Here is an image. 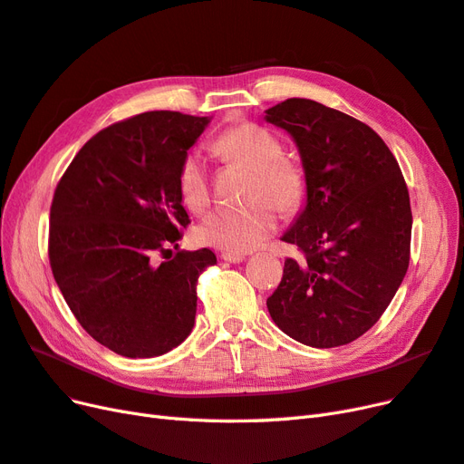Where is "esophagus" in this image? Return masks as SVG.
Returning <instances> with one entry per match:
<instances>
[{"mask_svg": "<svg viewBox=\"0 0 464 464\" xmlns=\"http://www.w3.org/2000/svg\"><path fill=\"white\" fill-rule=\"evenodd\" d=\"M220 259L228 261V263H242V261H246V256L244 254H220Z\"/></svg>", "mask_w": 464, "mask_h": 464, "instance_id": "obj_1", "label": "esophagus"}]
</instances>
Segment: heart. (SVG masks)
I'll list each match as a JSON object with an SVG mask.
<instances>
[{"label":"heart","mask_w":464,"mask_h":464,"mask_svg":"<svg viewBox=\"0 0 464 464\" xmlns=\"http://www.w3.org/2000/svg\"><path fill=\"white\" fill-rule=\"evenodd\" d=\"M215 150L224 160L251 170L244 207H220L198 227V240L224 254H247L259 247L276 230V215H290L305 199L307 179L304 166L283 154L280 139L257 123L244 121L224 131ZM179 198L193 213H201L210 201L208 170L199 152H189L178 170Z\"/></svg>","instance_id":"1"}]
</instances>
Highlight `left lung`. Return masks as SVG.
Here are the masks:
<instances>
[{"mask_svg":"<svg viewBox=\"0 0 464 464\" xmlns=\"http://www.w3.org/2000/svg\"><path fill=\"white\" fill-rule=\"evenodd\" d=\"M265 120L298 147L305 205L280 240L286 259L266 298L294 341L333 348L356 341L383 315L411 261L412 210L397 159L370 125L307 98H288Z\"/></svg>","mask_w":464,"mask_h":464,"instance_id":"8db88e82","label":"left lung"}]
</instances>
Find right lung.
<instances>
[{
  "instance_id": "1",
  "label": "right lung",
  "mask_w": 464,
  "mask_h": 464,
  "mask_svg": "<svg viewBox=\"0 0 464 464\" xmlns=\"http://www.w3.org/2000/svg\"><path fill=\"white\" fill-rule=\"evenodd\" d=\"M208 121L160 110L110 125L55 188L53 278L81 327L120 356L166 354L193 329L198 278L217 257L178 247L189 224L178 170Z\"/></svg>"
}]
</instances>
